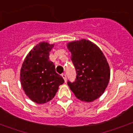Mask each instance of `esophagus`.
<instances>
[{
  "label": "esophagus",
  "instance_id": "34e87169",
  "mask_svg": "<svg viewBox=\"0 0 133 133\" xmlns=\"http://www.w3.org/2000/svg\"><path fill=\"white\" fill-rule=\"evenodd\" d=\"M62 77L63 78V79H64L65 81V82H66V81H67V78H66V75L65 74H62Z\"/></svg>",
  "mask_w": 133,
  "mask_h": 133
}]
</instances>
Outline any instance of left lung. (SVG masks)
I'll return each mask as SVG.
<instances>
[{
    "mask_svg": "<svg viewBox=\"0 0 133 133\" xmlns=\"http://www.w3.org/2000/svg\"><path fill=\"white\" fill-rule=\"evenodd\" d=\"M67 47L77 71L75 82H68L75 96L86 103L93 102L105 92L110 79L107 58L96 44L82 39L70 42Z\"/></svg>",
    "mask_w": 133,
    "mask_h": 133,
    "instance_id": "obj_1",
    "label": "left lung"
}]
</instances>
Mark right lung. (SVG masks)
<instances>
[{"label":"right lung","mask_w":133,"mask_h":133,"mask_svg":"<svg viewBox=\"0 0 133 133\" xmlns=\"http://www.w3.org/2000/svg\"><path fill=\"white\" fill-rule=\"evenodd\" d=\"M54 44L39 42L30 51L22 63L20 81L23 90L30 100L44 104L55 96L60 85L64 83L49 61V52Z\"/></svg>","instance_id":"right-lung-1"}]
</instances>
